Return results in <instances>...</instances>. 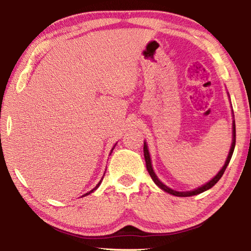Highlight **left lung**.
<instances>
[{
  "label": "left lung",
  "instance_id": "8db88e82",
  "mask_svg": "<svg viewBox=\"0 0 251 251\" xmlns=\"http://www.w3.org/2000/svg\"><path fill=\"white\" fill-rule=\"evenodd\" d=\"M235 145H236V125H235V122H233V125H232V144H231V148H230V151H229V155L227 157V160L226 163H225L224 167L220 169V172L216 175L214 178L210 181H208L207 184H205L201 187H199V188L195 189V190H192V192H176V190H173L169 188V187H167L166 185H164L163 182H161L158 178H157V176L155 175L154 171H152V167H151V156H150V152H148V150H147V145L146 143H144V157H145V161H146V167H147V171L148 173H150V175L151 177V179L154 180L155 184L159 187V188H161L163 190H165V192L168 193V194H172L174 195V196H178V197H189V196H195V195H198V194H201L203 192H206V190H208L209 188H211L212 186L216 185V182H217L220 178H222V176L224 175L225 171H226V168L228 166L229 161H230L231 159V156H232V152H233V150H235Z\"/></svg>",
  "mask_w": 251,
  "mask_h": 251
}]
</instances>
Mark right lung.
I'll return each mask as SVG.
<instances>
[{"mask_svg":"<svg viewBox=\"0 0 251 251\" xmlns=\"http://www.w3.org/2000/svg\"><path fill=\"white\" fill-rule=\"evenodd\" d=\"M114 147H115V146H114ZM114 147H113V150H114ZM113 150H112V151H113ZM100 181L99 182V185H97V186L95 187V188H94V189H92V190H91V192H88V193H86V194H85V195H84V196H86V195H90L91 193H93V192H94V190H95V189L97 188V187H99V186H100Z\"/></svg>","mask_w":251,"mask_h":251,"instance_id":"add662e5","label":"right lung"}]
</instances>
